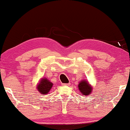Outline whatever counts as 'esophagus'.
Listing matches in <instances>:
<instances>
[{
	"instance_id": "1",
	"label": "esophagus",
	"mask_w": 130,
	"mask_h": 130,
	"mask_svg": "<svg viewBox=\"0 0 130 130\" xmlns=\"http://www.w3.org/2000/svg\"><path fill=\"white\" fill-rule=\"evenodd\" d=\"M63 86H69L70 85V83H63V84H62Z\"/></svg>"
}]
</instances>
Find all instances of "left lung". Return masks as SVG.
Wrapping results in <instances>:
<instances>
[{"mask_svg":"<svg viewBox=\"0 0 130 130\" xmlns=\"http://www.w3.org/2000/svg\"><path fill=\"white\" fill-rule=\"evenodd\" d=\"M78 88L82 93L83 95L87 96L90 95L92 92V87L90 86L88 82L86 80H82L79 83Z\"/></svg>","mask_w":130,"mask_h":130,"instance_id":"obj_1","label":"left lung"}]
</instances>
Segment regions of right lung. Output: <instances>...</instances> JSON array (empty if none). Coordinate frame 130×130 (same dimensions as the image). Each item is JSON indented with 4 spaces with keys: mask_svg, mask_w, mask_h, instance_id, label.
I'll list each match as a JSON object with an SVG mask.
<instances>
[{
    "mask_svg": "<svg viewBox=\"0 0 130 130\" xmlns=\"http://www.w3.org/2000/svg\"><path fill=\"white\" fill-rule=\"evenodd\" d=\"M53 83L49 80H48L47 79L44 78V79L41 80L40 83L37 86V89L41 93L44 95V94L48 93V92H50Z\"/></svg>",
    "mask_w": 130,
    "mask_h": 130,
    "instance_id": "1",
    "label": "right lung"
}]
</instances>
